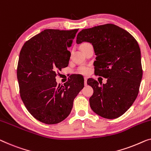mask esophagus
<instances>
[{
    "label": "esophagus",
    "mask_w": 151,
    "mask_h": 151,
    "mask_svg": "<svg viewBox=\"0 0 151 151\" xmlns=\"http://www.w3.org/2000/svg\"><path fill=\"white\" fill-rule=\"evenodd\" d=\"M84 84L86 85L87 84V78H84Z\"/></svg>",
    "instance_id": "34e87169"
}]
</instances>
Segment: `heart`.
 <instances>
[{
    "label": "heart",
    "instance_id": "obj_1",
    "mask_svg": "<svg viewBox=\"0 0 151 151\" xmlns=\"http://www.w3.org/2000/svg\"><path fill=\"white\" fill-rule=\"evenodd\" d=\"M89 43H82V45H81V48H83V47L86 46ZM78 71H79L80 73H82V74H87L88 73L89 71V68L88 67L86 66H81L79 69H78Z\"/></svg>",
    "mask_w": 151,
    "mask_h": 151
}]
</instances>
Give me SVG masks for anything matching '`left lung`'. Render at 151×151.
Instances as JSON below:
<instances>
[{
    "label": "left lung",
    "instance_id": "left-lung-1",
    "mask_svg": "<svg viewBox=\"0 0 151 151\" xmlns=\"http://www.w3.org/2000/svg\"><path fill=\"white\" fill-rule=\"evenodd\" d=\"M89 42L96 56V75L107 78L99 84L90 78L87 84L93 88L89 99L92 110L108 119L119 118L127 111L138 95L142 78L141 52L135 38L127 30L112 24L83 29L76 43Z\"/></svg>",
    "mask_w": 151,
    "mask_h": 151
}]
</instances>
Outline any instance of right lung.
Returning a JSON list of instances; mask_svg holds the SVG:
<instances>
[{
  "mask_svg": "<svg viewBox=\"0 0 151 151\" xmlns=\"http://www.w3.org/2000/svg\"><path fill=\"white\" fill-rule=\"evenodd\" d=\"M78 29H45L22 47L17 68L20 97L32 116L53 124L68 116L73 100L84 87V79L74 76L64 86L57 84L58 71L68 66L67 48Z\"/></svg>",
  "mask_w": 151,
  "mask_h": 151,
  "instance_id": "add662e5",
  "label": "right lung"
}]
</instances>
